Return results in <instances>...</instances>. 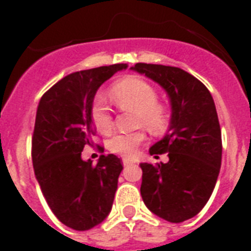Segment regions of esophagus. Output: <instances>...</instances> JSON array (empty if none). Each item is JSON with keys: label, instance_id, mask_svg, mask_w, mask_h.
<instances>
[{"label": "esophagus", "instance_id": "34e87169", "mask_svg": "<svg viewBox=\"0 0 251 251\" xmlns=\"http://www.w3.org/2000/svg\"><path fill=\"white\" fill-rule=\"evenodd\" d=\"M122 163H124V165H130V164H134V160L130 157H124L122 158Z\"/></svg>", "mask_w": 251, "mask_h": 251}]
</instances>
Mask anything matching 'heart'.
Returning a JSON list of instances; mask_svg holds the SVG:
<instances>
[{
    "label": "heart",
    "mask_w": 251,
    "mask_h": 251,
    "mask_svg": "<svg viewBox=\"0 0 251 251\" xmlns=\"http://www.w3.org/2000/svg\"><path fill=\"white\" fill-rule=\"evenodd\" d=\"M110 94L120 109L133 110L134 125L144 126L153 134H160L167 129L168 115L163 104L158 103V94L151 83L141 77L127 76L111 86ZM90 117L95 127L102 133L111 130L114 120L113 110L103 95H95L90 107ZM147 140L144 130L115 133L107 141L113 153L121 156H133L138 147Z\"/></svg>",
    "instance_id": "heart-1"
}]
</instances>
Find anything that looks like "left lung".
<instances>
[{
	"label": "left lung",
	"instance_id": "left-lung-1",
	"mask_svg": "<svg viewBox=\"0 0 251 251\" xmlns=\"http://www.w3.org/2000/svg\"><path fill=\"white\" fill-rule=\"evenodd\" d=\"M167 91L172 117L169 130L151 154L168 153V163H142L141 196L153 214L180 223L198 215L215 188L222 164L221 125L208 88L179 67L137 63Z\"/></svg>",
	"mask_w": 251,
	"mask_h": 251
}]
</instances>
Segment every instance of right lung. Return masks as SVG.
Returning <instances> with one entry per match:
<instances>
[{
	"label": "right lung",
	"mask_w": 251,
	"mask_h": 251,
	"mask_svg": "<svg viewBox=\"0 0 251 251\" xmlns=\"http://www.w3.org/2000/svg\"><path fill=\"white\" fill-rule=\"evenodd\" d=\"M127 64L74 72L40 99L32 136L36 179L52 212L63 225L84 231L109 215L122 160L102 154L94 165L82 151L93 145L95 127L90 107L100 84ZM98 148H102L99 147Z\"/></svg>",
	"instance_id": "add662e5"
}]
</instances>
